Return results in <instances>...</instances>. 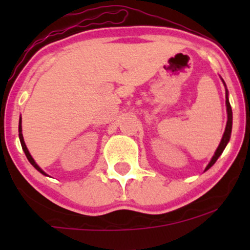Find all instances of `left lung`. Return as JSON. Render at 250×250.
Instances as JSON below:
<instances>
[{"mask_svg": "<svg viewBox=\"0 0 250 250\" xmlns=\"http://www.w3.org/2000/svg\"><path fill=\"white\" fill-rule=\"evenodd\" d=\"M226 105H227V114H228V121H227L225 134H223L222 140H221L219 147H217L216 151H215V155L213 156V159H211V161L209 162V165L207 166V168H206V170H208V169L210 168L215 162H216V160L219 159L220 155L222 154L223 150H225L227 143L229 142V139H230L231 127H233V113H231V107H230V103H229V100H228V90H227V89H226Z\"/></svg>", "mask_w": 250, "mask_h": 250, "instance_id": "8db88e82", "label": "left lung"}]
</instances>
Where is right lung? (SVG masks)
<instances>
[{
  "label": "right lung",
  "mask_w": 250,
  "mask_h": 250,
  "mask_svg": "<svg viewBox=\"0 0 250 250\" xmlns=\"http://www.w3.org/2000/svg\"><path fill=\"white\" fill-rule=\"evenodd\" d=\"M19 136H20V141H21V146H22V149H23V151H24V154H25V156H27V159H28V161H29L31 165L34 166V167H35L37 170L40 171V173L41 174H43V175H47L44 173V171L42 170L41 168L39 167V166L36 165V162L34 161V159L33 157H31V155H30V153L29 151H28V148H27V146H25V143H24V140H23V135H22V125H21V119H20V125H19Z\"/></svg>",
  "instance_id": "obj_1"
}]
</instances>
